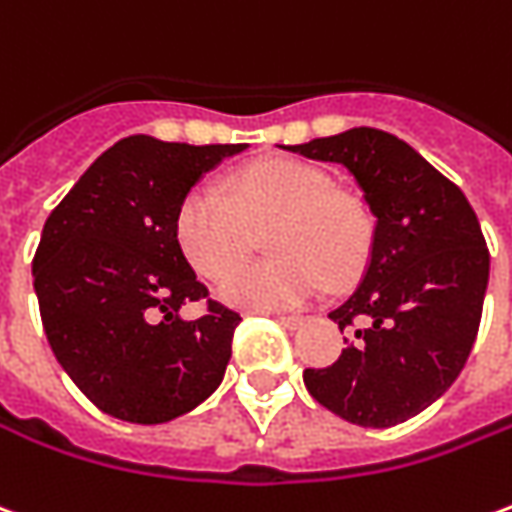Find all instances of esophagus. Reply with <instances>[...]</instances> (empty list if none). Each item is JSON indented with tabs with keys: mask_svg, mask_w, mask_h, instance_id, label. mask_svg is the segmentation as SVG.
<instances>
[{
	"mask_svg": "<svg viewBox=\"0 0 512 512\" xmlns=\"http://www.w3.org/2000/svg\"><path fill=\"white\" fill-rule=\"evenodd\" d=\"M277 321H280L282 327H288V330H299L307 318L305 316H277Z\"/></svg>",
	"mask_w": 512,
	"mask_h": 512,
	"instance_id": "1",
	"label": "esophagus"
}]
</instances>
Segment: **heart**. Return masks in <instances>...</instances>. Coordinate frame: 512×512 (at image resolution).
I'll return each instance as SVG.
<instances>
[{"label": "heart", "mask_w": 512, "mask_h": 512, "mask_svg": "<svg viewBox=\"0 0 512 512\" xmlns=\"http://www.w3.org/2000/svg\"><path fill=\"white\" fill-rule=\"evenodd\" d=\"M174 227L191 266L210 280L229 274L254 235L269 230L267 251L275 260L231 270L219 285L227 305L246 310L307 305L327 280H352L371 246L366 207L335 191L324 171L291 157L249 163L224 182V194L210 185L194 188Z\"/></svg>", "instance_id": "heart-1"}]
</instances>
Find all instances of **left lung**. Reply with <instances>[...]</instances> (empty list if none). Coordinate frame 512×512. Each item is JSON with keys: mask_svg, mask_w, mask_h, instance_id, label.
Listing matches in <instances>:
<instances>
[{"mask_svg": "<svg viewBox=\"0 0 512 512\" xmlns=\"http://www.w3.org/2000/svg\"><path fill=\"white\" fill-rule=\"evenodd\" d=\"M288 152L343 166L374 216L363 277L330 313L346 349L307 368V391L360 427L402 424L452 388L480 330L491 255L477 213L391 132L355 127Z\"/></svg>", "mask_w": 512, "mask_h": 512, "instance_id": "1", "label": "left lung"}]
</instances>
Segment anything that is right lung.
<instances>
[{
  "mask_svg": "<svg viewBox=\"0 0 512 512\" xmlns=\"http://www.w3.org/2000/svg\"><path fill=\"white\" fill-rule=\"evenodd\" d=\"M244 149L130 135L49 213L32 260L41 321L57 363L107 416L163 424L224 380L241 316L216 302L180 316L207 288L174 221L196 182Z\"/></svg>",
  "mask_w": 512,
  "mask_h": 512,
  "instance_id": "1",
  "label": "right lung"
}]
</instances>
